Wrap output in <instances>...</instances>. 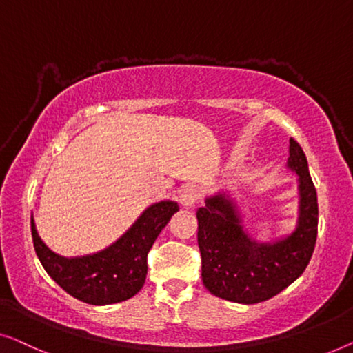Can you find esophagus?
I'll return each instance as SVG.
<instances>
[{
    "label": "esophagus",
    "mask_w": 353,
    "mask_h": 353,
    "mask_svg": "<svg viewBox=\"0 0 353 353\" xmlns=\"http://www.w3.org/2000/svg\"><path fill=\"white\" fill-rule=\"evenodd\" d=\"M201 196V188L196 185H188L181 192V203L183 208H192L195 206V203L200 200Z\"/></svg>",
    "instance_id": "esophagus-1"
}]
</instances>
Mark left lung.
Instances as JSON below:
<instances>
[{
  "label": "left lung",
  "instance_id": "1",
  "mask_svg": "<svg viewBox=\"0 0 353 353\" xmlns=\"http://www.w3.org/2000/svg\"><path fill=\"white\" fill-rule=\"evenodd\" d=\"M288 168L299 176V217L294 232L283 240H252L225 193L208 198L196 211L201 278L211 294L257 304L281 292L309 265L319 232V203L305 153L292 137Z\"/></svg>",
  "mask_w": 353,
  "mask_h": 353
}]
</instances>
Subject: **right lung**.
<instances>
[{
	"label": "right lung",
	"mask_w": 353,
	"mask_h": 353,
	"mask_svg": "<svg viewBox=\"0 0 353 353\" xmlns=\"http://www.w3.org/2000/svg\"><path fill=\"white\" fill-rule=\"evenodd\" d=\"M177 211L176 201L155 203L107 250L72 259L44 245L32 217L33 246L48 275L68 294L92 305L117 304L141 291L147 276L148 251Z\"/></svg>",
	"instance_id": "obj_1"
}]
</instances>
